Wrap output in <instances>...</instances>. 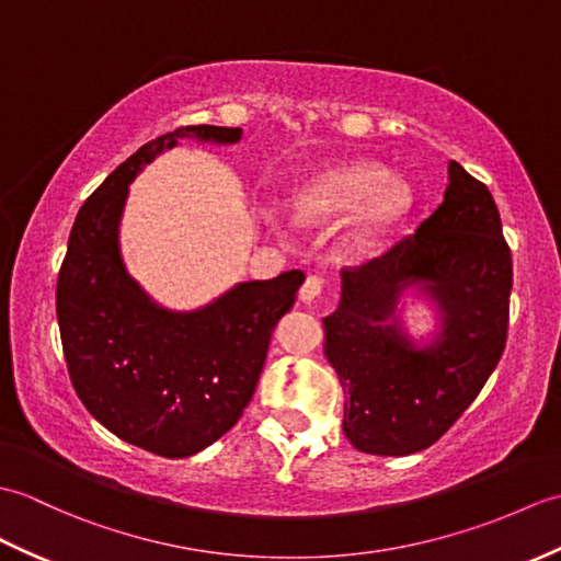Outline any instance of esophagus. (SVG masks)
<instances>
[{
	"instance_id": "1",
	"label": "esophagus",
	"mask_w": 561,
	"mask_h": 561,
	"mask_svg": "<svg viewBox=\"0 0 561 561\" xmlns=\"http://www.w3.org/2000/svg\"><path fill=\"white\" fill-rule=\"evenodd\" d=\"M323 287H325V279L323 277H318V274H308L306 282H304V287L299 291V304L308 306L311 301H316L318 296H320V291H323Z\"/></svg>"
}]
</instances>
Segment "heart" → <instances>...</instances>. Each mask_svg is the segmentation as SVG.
Instances as JSON below:
<instances>
[{
    "label": "heart",
    "mask_w": 561,
    "mask_h": 561,
    "mask_svg": "<svg viewBox=\"0 0 561 561\" xmlns=\"http://www.w3.org/2000/svg\"><path fill=\"white\" fill-rule=\"evenodd\" d=\"M299 217H337L362 209V238L374 241L396 226L412 207V190L374 163L350 165L316 178L294 199ZM272 221V214L267 211Z\"/></svg>",
    "instance_id": "obj_1"
}]
</instances>
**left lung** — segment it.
<instances>
[{"label":"left lung","mask_w":561,"mask_h":561,"mask_svg":"<svg viewBox=\"0 0 561 561\" xmlns=\"http://www.w3.org/2000/svg\"><path fill=\"white\" fill-rule=\"evenodd\" d=\"M511 274L492 193L448 161L440 205L383 257L342 270L340 304L323 318L354 448L424 450L478 398L506 344ZM408 298L433 311L426 336L403 323Z\"/></svg>","instance_id":"obj_1"}]
</instances>
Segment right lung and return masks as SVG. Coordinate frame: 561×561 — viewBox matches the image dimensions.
<instances>
[{"instance_id":"obj_1","label":"right lung","mask_w":561,"mask_h":561,"mask_svg":"<svg viewBox=\"0 0 561 561\" xmlns=\"http://www.w3.org/2000/svg\"><path fill=\"white\" fill-rule=\"evenodd\" d=\"M241 137V127L187 125L139 147L83 202L59 270L57 323L79 400L117 438L163 458L195 456L238 422L306 277L238 282L193 311L161 306L123 260L129 183L181 139L231 147Z\"/></svg>"}]
</instances>
